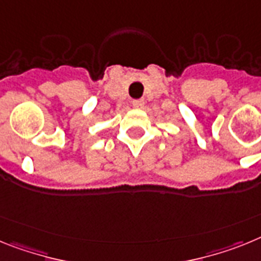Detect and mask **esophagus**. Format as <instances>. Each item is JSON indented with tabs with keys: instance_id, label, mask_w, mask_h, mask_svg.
<instances>
[{
	"instance_id": "1",
	"label": "esophagus",
	"mask_w": 261,
	"mask_h": 261,
	"mask_svg": "<svg viewBox=\"0 0 261 261\" xmlns=\"http://www.w3.org/2000/svg\"><path fill=\"white\" fill-rule=\"evenodd\" d=\"M133 106L135 109H142L144 106V101L143 99H135V101H133Z\"/></svg>"
}]
</instances>
